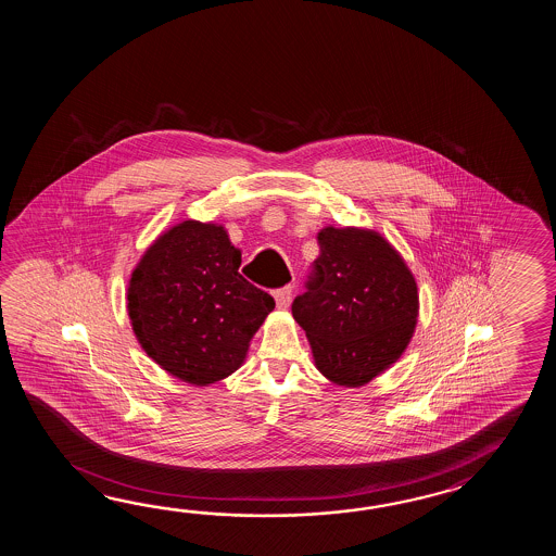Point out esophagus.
I'll use <instances>...</instances> for the list:
<instances>
[{"label":"esophagus","instance_id":"esophagus-1","mask_svg":"<svg viewBox=\"0 0 556 556\" xmlns=\"http://www.w3.org/2000/svg\"><path fill=\"white\" fill-rule=\"evenodd\" d=\"M292 292H294V286H292V283H288V286H282V288L274 290L276 306L280 307V309H286V307L290 306V302H292Z\"/></svg>","mask_w":556,"mask_h":556}]
</instances>
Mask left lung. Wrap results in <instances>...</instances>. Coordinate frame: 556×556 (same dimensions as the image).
Wrapping results in <instances>:
<instances>
[{
    "label": "left lung",
    "instance_id": "left-lung-1",
    "mask_svg": "<svg viewBox=\"0 0 556 556\" xmlns=\"http://www.w3.org/2000/svg\"><path fill=\"white\" fill-rule=\"evenodd\" d=\"M318 247L292 316L306 331L326 378L348 388L364 386L412 340L417 283L378 232L328 226L318 235Z\"/></svg>",
    "mask_w": 556,
    "mask_h": 556
}]
</instances>
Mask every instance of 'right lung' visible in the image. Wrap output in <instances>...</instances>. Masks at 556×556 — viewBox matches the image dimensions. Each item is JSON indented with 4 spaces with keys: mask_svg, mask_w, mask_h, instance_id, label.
Returning <instances> with one entry per match:
<instances>
[{
    "mask_svg": "<svg viewBox=\"0 0 556 556\" xmlns=\"http://www.w3.org/2000/svg\"><path fill=\"white\" fill-rule=\"evenodd\" d=\"M225 228L185 220L144 252L129 282L142 350L170 376L208 386L237 371L274 298L250 283Z\"/></svg>",
    "mask_w": 556,
    "mask_h": 556,
    "instance_id": "1",
    "label": "right lung"
}]
</instances>
